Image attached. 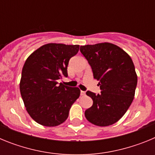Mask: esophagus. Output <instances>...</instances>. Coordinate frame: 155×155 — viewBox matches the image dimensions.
Here are the masks:
<instances>
[{"label":"esophagus","mask_w":155,"mask_h":155,"mask_svg":"<svg viewBox=\"0 0 155 155\" xmlns=\"http://www.w3.org/2000/svg\"><path fill=\"white\" fill-rule=\"evenodd\" d=\"M81 96H84V95H85V91H81Z\"/></svg>","instance_id":"34e87169"}]
</instances>
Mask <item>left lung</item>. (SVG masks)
<instances>
[{
  "label": "left lung",
  "instance_id": "obj_1",
  "mask_svg": "<svg viewBox=\"0 0 155 155\" xmlns=\"http://www.w3.org/2000/svg\"><path fill=\"white\" fill-rule=\"evenodd\" d=\"M81 53L92 69L101 93L87 91L93 105L84 113L86 119L94 125L107 127L123 117L135 95L137 75L132 59L116 45L102 42L81 46Z\"/></svg>",
  "mask_w": 155,
  "mask_h": 155
}]
</instances>
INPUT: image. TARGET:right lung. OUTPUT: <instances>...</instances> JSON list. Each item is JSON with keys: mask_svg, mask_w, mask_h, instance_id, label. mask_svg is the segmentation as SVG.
Here are the masks:
<instances>
[{"mask_svg": "<svg viewBox=\"0 0 155 155\" xmlns=\"http://www.w3.org/2000/svg\"><path fill=\"white\" fill-rule=\"evenodd\" d=\"M79 51V45L47 43L27 58L20 81V92L32 120L45 127H57L68 119L69 110L79 98L78 87L59 84L68 77L70 59Z\"/></svg>", "mask_w": 155, "mask_h": 155, "instance_id": "add662e5", "label": "right lung"}]
</instances>
